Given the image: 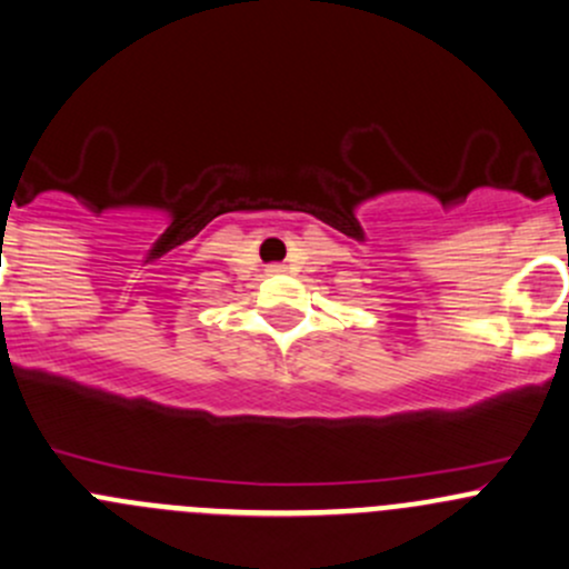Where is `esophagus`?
<instances>
[{
	"instance_id": "obj_1",
	"label": "esophagus",
	"mask_w": 569,
	"mask_h": 569,
	"mask_svg": "<svg viewBox=\"0 0 569 569\" xmlns=\"http://www.w3.org/2000/svg\"><path fill=\"white\" fill-rule=\"evenodd\" d=\"M267 272H286V263H269Z\"/></svg>"
}]
</instances>
